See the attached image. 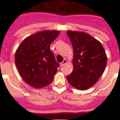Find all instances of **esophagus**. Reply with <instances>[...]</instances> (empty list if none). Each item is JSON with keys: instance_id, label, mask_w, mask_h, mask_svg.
I'll list each match as a JSON object with an SVG mask.
<instances>
[{"instance_id": "34e87169", "label": "esophagus", "mask_w": 120, "mask_h": 120, "mask_svg": "<svg viewBox=\"0 0 120 120\" xmlns=\"http://www.w3.org/2000/svg\"><path fill=\"white\" fill-rule=\"evenodd\" d=\"M66 63H67V60L65 59H64V61H62L61 64H60V65H61V66H62V65H65Z\"/></svg>"}]
</instances>
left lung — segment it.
Returning a JSON list of instances; mask_svg holds the SVG:
<instances>
[{
    "mask_svg": "<svg viewBox=\"0 0 120 120\" xmlns=\"http://www.w3.org/2000/svg\"><path fill=\"white\" fill-rule=\"evenodd\" d=\"M67 34L74 52V68L67 79L76 89L87 90L97 82L105 71V51L100 42L86 33L68 30Z\"/></svg>",
    "mask_w": 120,
    "mask_h": 120,
    "instance_id": "left-lung-1",
    "label": "left lung"
}]
</instances>
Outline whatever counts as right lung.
<instances>
[{
  "instance_id": "1",
  "label": "right lung",
  "mask_w": 120,
  "mask_h": 120,
  "mask_svg": "<svg viewBox=\"0 0 120 120\" xmlns=\"http://www.w3.org/2000/svg\"><path fill=\"white\" fill-rule=\"evenodd\" d=\"M59 34L55 30L38 32L24 39L17 49L15 62L18 71L32 87L40 88L52 82L59 64L50 45Z\"/></svg>"
}]
</instances>
